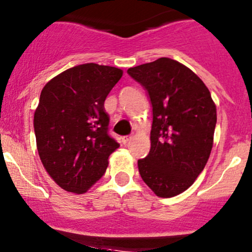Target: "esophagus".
I'll use <instances>...</instances> for the list:
<instances>
[{"label": "esophagus", "instance_id": "1", "mask_svg": "<svg viewBox=\"0 0 252 252\" xmlns=\"http://www.w3.org/2000/svg\"><path fill=\"white\" fill-rule=\"evenodd\" d=\"M131 139H132L131 136H123L122 137V143H123V145H128V143L131 141Z\"/></svg>", "mask_w": 252, "mask_h": 252}]
</instances>
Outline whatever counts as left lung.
<instances>
[{"label": "left lung", "mask_w": 252, "mask_h": 252, "mask_svg": "<svg viewBox=\"0 0 252 252\" xmlns=\"http://www.w3.org/2000/svg\"><path fill=\"white\" fill-rule=\"evenodd\" d=\"M126 73L145 88L153 112L151 151L137 160L141 178L159 197H173L208 161L217 107L202 80L175 60L161 57Z\"/></svg>", "instance_id": "obj_1"}]
</instances>
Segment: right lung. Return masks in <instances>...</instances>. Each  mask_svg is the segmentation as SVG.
<instances>
[{
	"label": "right lung",
	"mask_w": 252,
	"mask_h": 252,
	"mask_svg": "<svg viewBox=\"0 0 252 252\" xmlns=\"http://www.w3.org/2000/svg\"><path fill=\"white\" fill-rule=\"evenodd\" d=\"M121 69L86 63L55 76L41 90L34 134L48 173L67 191L86 192L106 171L120 145L109 135L104 101Z\"/></svg>",
	"instance_id": "right-lung-1"
}]
</instances>
